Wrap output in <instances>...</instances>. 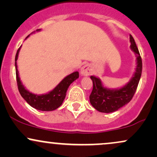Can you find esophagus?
<instances>
[{
	"mask_svg": "<svg viewBox=\"0 0 157 157\" xmlns=\"http://www.w3.org/2000/svg\"><path fill=\"white\" fill-rule=\"evenodd\" d=\"M91 71H92V69L90 65H85L80 69V74L82 76H88L91 73Z\"/></svg>",
	"mask_w": 157,
	"mask_h": 157,
	"instance_id": "1",
	"label": "esophagus"
}]
</instances>
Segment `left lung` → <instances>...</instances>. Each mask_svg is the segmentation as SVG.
<instances>
[{
	"label": "left lung",
	"mask_w": 157,
	"mask_h": 157,
	"mask_svg": "<svg viewBox=\"0 0 157 157\" xmlns=\"http://www.w3.org/2000/svg\"><path fill=\"white\" fill-rule=\"evenodd\" d=\"M130 48L136 56V68L130 80L122 87L110 89L102 83L96 76H91L93 82V90L89 97L91 105L100 112L111 113L117 111L128 103L134 96L142 75V63L140 52L134 39L130 35Z\"/></svg>",
	"instance_id": "obj_1"
}]
</instances>
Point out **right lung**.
Instances as JSON below:
<instances>
[{
  "mask_svg": "<svg viewBox=\"0 0 157 157\" xmlns=\"http://www.w3.org/2000/svg\"><path fill=\"white\" fill-rule=\"evenodd\" d=\"M40 31H41V29H37L36 31L32 32V34ZM32 34L27 36L26 39L28 38ZM21 48V46L18 48L15 55L16 78H17V87H18L19 92L21 94V95L26 100L29 105H31L34 109L39 110V111H52L58 109L63 102L66 95V91H67L69 86L79 77V72L78 71H75V72L68 75V76L65 77L57 85L55 89H53L52 91H48L47 93L42 94H37L32 93L29 91L28 89H26V87L23 86L19 76L17 60V58H18V55Z\"/></svg>",
  "mask_w": 157,
  "mask_h": 157,
  "instance_id": "right-lung-1",
  "label": "right lung"
}]
</instances>
